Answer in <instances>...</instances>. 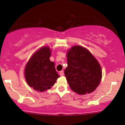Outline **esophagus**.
I'll list each match as a JSON object with an SVG mask.
<instances>
[{"mask_svg":"<svg viewBox=\"0 0 125 125\" xmlns=\"http://www.w3.org/2000/svg\"><path fill=\"white\" fill-rule=\"evenodd\" d=\"M59 74H60V75H61V76H63V75H64V72H63V71H60V73H59Z\"/></svg>","mask_w":125,"mask_h":125,"instance_id":"1","label":"esophagus"}]
</instances>
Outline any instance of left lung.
<instances>
[{
  "label": "left lung",
  "instance_id": "left-lung-1",
  "mask_svg": "<svg viewBox=\"0 0 125 125\" xmlns=\"http://www.w3.org/2000/svg\"><path fill=\"white\" fill-rule=\"evenodd\" d=\"M68 66L65 75L71 89L79 94L94 91L102 79V70L90 52L80 46H74L67 53Z\"/></svg>",
  "mask_w": 125,
  "mask_h": 125
}]
</instances>
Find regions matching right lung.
<instances>
[{
    "instance_id": "right-lung-1",
    "label": "right lung",
    "mask_w": 125,
    "mask_h": 125,
    "mask_svg": "<svg viewBox=\"0 0 125 125\" xmlns=\"http://www.w3.org/2000/svg\"><path fill=\"white\" fill-rule=\"evenodd\" d=\"M50 56L51 51L48 47L41 48L31 57L25 67L27 83L37 91L43 92L51 88L59 77L54 63L50 60Z\"/></svg>"
}]
</instances>
